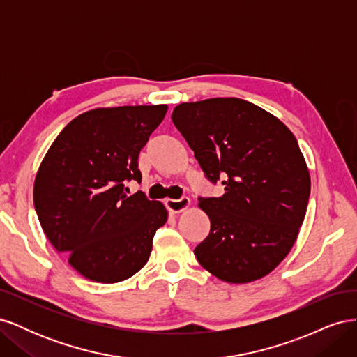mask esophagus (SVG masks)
Here are the masks:
<instances>
[{
    "label": "esophagus",
    "mask_w": 357,
    "mask_h": 357,
    "mask_svg": "<svg viewBox=\"0 0 357 357\" xmlns=\"http://www.w3.org/2000/svg\"><path fill=\"white\" fill-rule=\"evenodd\" d=\"M165 205L167 208L172 213V214H178V213H183L186 211L189 207H190V199L189 198H181V199H167L165 201Z\"/></svg>",
    "instance_id": "1"
}]
</instances>
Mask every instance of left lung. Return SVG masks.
<instances>
[{
	"instance_id": "left-lung-1",
	"label": "left lung",
	"mask_w": 357,
	"mask_h": 357,
	"mask_svg": "<svg viewBox=\"0 0 357 357\" xmlns=\"http://www.w3.org/2000/svg\"><path fill=\"white\" fill-rule=\"evenodd\" d=\"M171 119L205 176L225 177L222 197L199 198L211 228L193 252L198 262L226 283L268 275L294 247L310 198V172L295 135L240 98L181 102Z\"/></svg>"
}]
</instances>
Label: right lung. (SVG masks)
Returning <instances> with one entry per match:
<instances>
[{
	"label": "right lung",
	"mask_w": 357,
	"mask_h": 357,
	"mask_svg": "<svg viewBox=\"0 0 357 357\" xmlns=\"http://www.w3.org/2000/svg\"><path fill=\"white\" fill-rule=\"evenodd\" d=\"M168 105L101 107L62 129L43 158L34 205L43 231L68 264L96 283H119L142 269L153 235L168 219L165 205L126 180L142 181L138 153Z\"/></svg>",
	"instance_id": "right-lung-1"
}]
</instances>
